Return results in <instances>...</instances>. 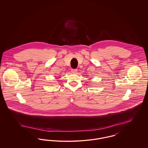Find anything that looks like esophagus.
Wrapping results in <instances>:
<instances>
[{
	"instance_id": "obj_1",
	"label": "esophagus",
	"mask_w": 148,
	"mask_h": 148,
	"mask_svg": "<svg viewBox=\"0 0 148 148\" xmlns=\"http://www.w3.org/2000/svg\"><path fill=\"white\" fill-rule=\"evenodd\" d=\"M77 69H71V71L73 74H76L77 72Z\"/></svg>"
}]
</instances>
